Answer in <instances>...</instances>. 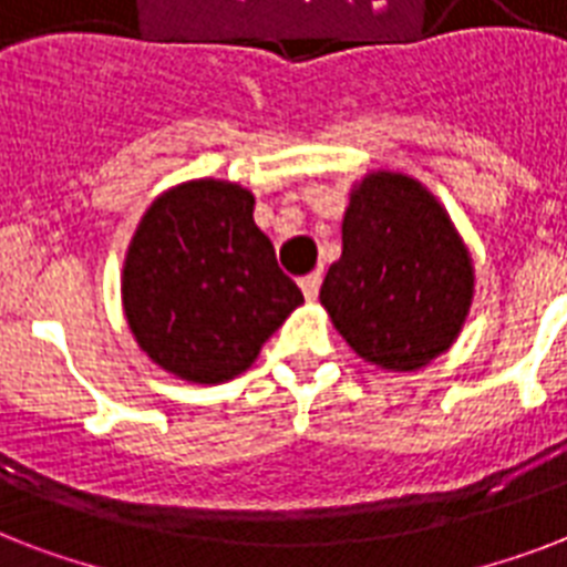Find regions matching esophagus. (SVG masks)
Here are the masks:
<instances>
[{
    "label": "esophagus",
    "instance_id": "1",
    "mask_svg": "<svg viewBox=\"0 0 567 567\" xmlns=\"http://www.w3.org/2000/svg\"><path fill=\"white\" fill-rule=\"evenodd\" d=\"M300 288H302V293H306V300H315V297H318V291H320V274L302 276Z\"/></svg>",
    "mask_w": 567,
    "mask_h": 567
}]
</instances>
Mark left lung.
I'll list each match as a JSON object with an SVG mask.
<instances>
[{
    "mask_svg": "<svg viewBox=\"0 0 567 567\" xmlns=\"http://www.w3.org/2000/svg\"><path fill=\"white\" fill-rule=\"evenodd\" d=\"M341 244L320 306L359 359L414 373L456 344L474 306V258L426 185L364 173L350 188Z\"/></svg>",
    "mask_w": 567,
    "mask_h": 567,
    "instance_id": "8db88e82",
    "label": "left lung"
}]
</instances>
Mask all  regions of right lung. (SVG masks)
Masks as SVG:
<instances>
[{
	"mask_svg": "<svg viewBox=\"0 0 567 567\" xmlns=\"http://www.w3.org/2000/svg\"><path fill=\"white\" fill-rule=\"evenodd\" d=\"M252 208L256 196L238 182H182L155 196L128 240L120 274L128 332L176 379L240 377L302 306Z\"/></svg>",
	"mask_w": 567,
	"mask_h": 567,
	"instance_id": "obj_1",
	"label": "right lung"
}]
</instances>
